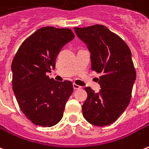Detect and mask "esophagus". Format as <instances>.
<instances>
[{
  "label": "esophagus",
  "instance_id": "34e87169",
  "mask_svg": "<svg viewBox=\"0 0 149 149\" xmlns=\"http://www.w3.org/2000/svg\"><path fill=\"white\" fill-rule=\"evenodd\" d=\"M81 86L80 85H78V84H73V88L74 89H80L81 88Z\"/></svg>",
  "mask_w": 149,
  "mask_h": 149
}]
</instances>
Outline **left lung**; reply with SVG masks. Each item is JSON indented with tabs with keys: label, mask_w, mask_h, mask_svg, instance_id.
Returning <instances> with one entry per match:
<instances>
[{
	"label": "left lung",
	"mask_w": 149,
	"mask_h": 149,
	"mask_svg": "<svg viewBox=\"0 0 149 149\" xmlns=\"http://www.w3.org/2000/svg\"><path fill=\"white\" fill-rule=\"evenodd\" d=\"M77 37L91 52L92 70L100 73L99 93L85 87L88 97L82 105L85 120L96 126L110 125L130 102L136 77L131 50L123 40L104 25L75 27Z\"/></svg>",
	"instance_id": "obj_1"
}]
</instances>
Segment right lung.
I'll return each mask as SVG.
<instances>
[{
    "label": "right lung",
    "instance_id": "1",
    "mask_svg": "<svg viewBox=\"0 0 149 149\" xmlns=\"http://www.w3.org/2000/svg\"><path fill=\"white\" fill-rule=\"evenodd\" d=\"M74 37L70 29L40 28L24 40L13 60V89L21 110L34 125L52 127L61 120L73 85L46 73L55 68L59 52Z\"/></svg>",
    "mask_w": 149,
    "mask_h": 149
}]
</instances>
